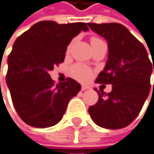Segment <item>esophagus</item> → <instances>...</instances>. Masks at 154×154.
<instances>
[{
	"label": "esophagus",
	"instance_id": "34e87169",
	"mask_svg": "<svg viewBox=\"0 0 154 154\" xmlns=\"http://www.w3.org/2000/svg\"><path fill=\"white\" fill-rule=\"evenodd\" d=\"M89 87L87 86V85H82V91H85V90H86V89H88Z\"/></svg>",
	"mask_w": 154,
	"mask_h": 154
}]
</instances>
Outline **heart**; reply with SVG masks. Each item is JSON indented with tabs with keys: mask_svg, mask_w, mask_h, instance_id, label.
I'll return each instance as SVG.
<instances>
[{
	"mask_svg": "<svg viewBox=\"0 0 154 154\" xmlns=\"http://www.w3.org/2000/svg\"><path fill=\"white\" fill-rule=\"evenodd\" d=\"M98 40L97 38H92L91 41ZM72 76H75V79H78L79 80H85L89 78L90 75V71L86 67L82 65H76L74 68L72 69Z\"/></svg>",
	"mask_w": 154,
	"mask_h": 154,
	"instance_id": "1",
	"label": "heart"
}]
</instances>
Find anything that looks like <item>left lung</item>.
<instances>
[{"instance_id": "8db88e82", "label": "left lung", "mask_w": 154, "mask_h": 154, "mask_svg": "<svg viewBox=\"0 0 154 154\" xmlns=\"http://www.w3.org/2000/svg\"><path fill=\"white\" fill-rule=\"evenodd\" d=\"M87 25L108 43L106 65L95 82L112 85L107 94L96 90L99 99L88 108L89 115L102 128H125L137 118L149 94L153 61L152 67L144 46L124 25L116 22Z\"/></svg>"}]
</instances>
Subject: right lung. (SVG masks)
Listing matches in <instances>:
<instances>
[{
  "instance_id": "right-lung-1",
  "label": "right lung",
  "mask_w": 154,
  "mask_h": 154,
  "mask_svg": "<svg viewBox=\"0 0 154 154\" xmlns=\"http://www.w3.org/2000/svg\"><path fill=\"white\" fill-rule=\"evenodd\" d=\"M87 30L85 22L58 24L44 20L14 41L6 82L15 110L27 125L47 128L58 124L69 101L79 92L82 86L71 78L54 86L49 72L64 62L72 39Z\"/></svg>"
}]
</instances>
